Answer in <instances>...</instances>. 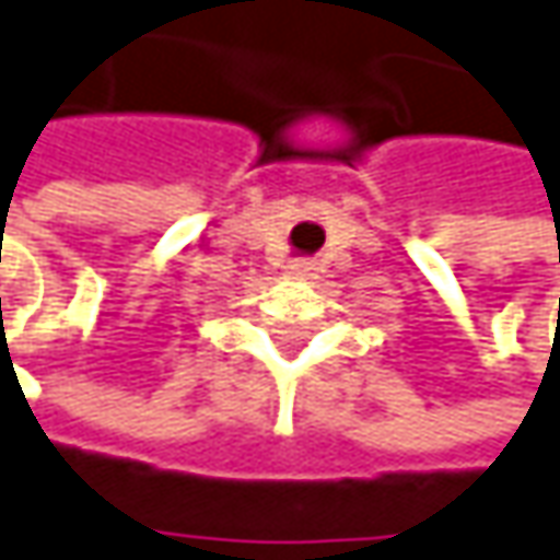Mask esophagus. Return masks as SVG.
<instances>
[{"label":"esophagus","instance_id":"obj_1","mask_svg":"<svg viewBox=\"0 0 560 560\" xmlns=\"http://www.w3.org/2000/svg\"><path fill=\"white\" fill-rule=\"evenodd\" d=\"M316 272H319V266L313 259H294L288 266V276H294V279H316Z\"/></svg>","mask_w":560,"mask_h":560}]
</instances>
